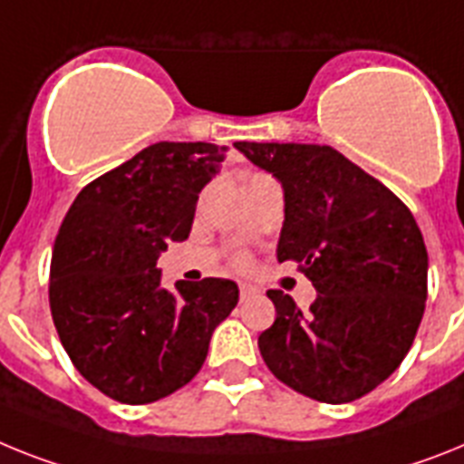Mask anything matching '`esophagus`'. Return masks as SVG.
I'll return each mask as SVG.
<instances>
[{"mask_svg": "<svg viewBox=\"0 0 464 464\" xmlns=\"http://www.w3.org/2000/svg\"><path fill=\"white\" fill-rule=\"evenodd\" d=\"M259 295V290H256L255 285H250V283H240V299H250V297H256Z\"/></svg>", "mask_w": 464, "mask_h": 464, "instance_id": "obj_1", "label": "esophagus"}]
</instances>
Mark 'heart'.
I'll use <instances>...</instances> for the list:
<instances>
[{
	"instance_id": "obj_1",
	"label": "heart",
	"mask_w": 464,
	"mask_h": 464,
	"mask_svg": "<svg viewBox=\"0 0 464 464\" xmlns=\"http://www.w3.org/2000/svg\"><path fill=\"white\" fill-rule=\"evenodd\" d=\"M236 266H240V268H243V266H247V259H245L243 255H240V256H236Z\"/></svg>"
}]
</instances>
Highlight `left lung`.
Listing matches in <instances>:
<instances>
[{"label": "left lung", "instance_id": "8db88e82", "mask_svg": "<svg viewBox=\"0 0 464 464\" xmlns=\"http://www.w3.org/2000/svg\"><path fill=\"white\" fill-rule=\"evenodd\" d=\"M285 193L278 262H297L318 297L302 314L268 290L276 321L259 334L268 371L299 394L349 403L406 358L427 299V247L411 209L340 150L236 143Z\"/></svg>", "mask_w": 464, "mask_h": 464}]
</instances>
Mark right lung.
Here are the masks:
<instances>
[{"label":"right lung","instance_id":"add662e5","mask_svg":"<svg viewBox=\"0 0 464 464\" xmlns=\"http://www.w3.org/2000/svg\"><path fill=\"white\" fill-rule=\"evenodd\" d=\"M226 146L160 141L80 190L58 228L49 306L61 344L89 384L143 406L188 384L214 328L238 304L224 278L160 285V252L186 240L198 193Z\"/></svg>","mask_w":464,"mask_h":464}]
</instances>
